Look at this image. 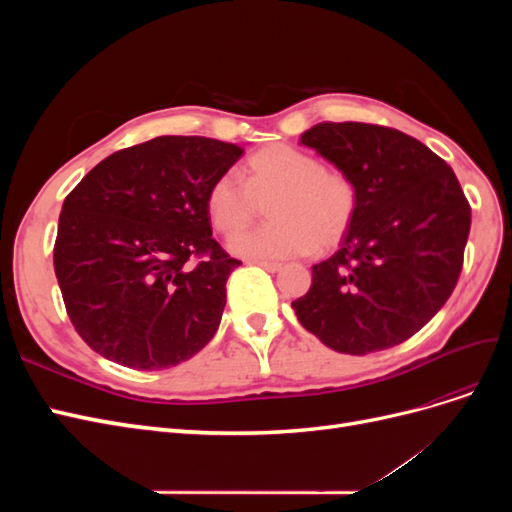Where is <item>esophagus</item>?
<instances>
[{
	"label": "esophagus",
	"mask_w": 512,
	"mask_h": 512,
	"mask_svg": "<svg viewBox=\"0 0 512 512\" xmlns=\"http://www.w3.org/2000/svg\"><path fill=\"white\" fill-rule=\"evenodd\" d=\"M256 265H258V267H262L265 271H271V273H275V271H280V269H282L280 262H271V260H256Z\"/></svg>",
	"instance_id": "obj_1"
}]
</instances>
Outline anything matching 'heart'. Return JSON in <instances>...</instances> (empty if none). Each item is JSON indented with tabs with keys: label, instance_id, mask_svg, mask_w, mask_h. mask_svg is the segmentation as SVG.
I'll return each instance as SVG.
<instances>
[{
	"label": "heart",
	"instance_id": "obj_1",
	"mask_svg": "<svg viewBox=\"0 0 512 512\" xmlns=\"http://www.w3.org/2000/svg\"><path fill=\"white\" fill-rule=\"evenodd\" d=\"M273 220L237 237L230 250L254 260H280L331 250L359 211V188L339 168H324L314 153L269 145L245 162V181L224 173L211 183L207 211L222 235L235 237L267 205Z\"/></svg>",
	"mask_w": 512,
	"mask_h": 512
}]
</instances>
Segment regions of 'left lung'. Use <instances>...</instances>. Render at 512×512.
Instances as JSON below:
<instances>
[{
  "mask_svg": "<svg viewBox=\"0 0 512 512\" xmlns=\"http://www.w3.org/2000/svg\"><path fill=\"white\" fill-rule=\"evenodd\" d=\"M301 145L354 179L359 211L339 250L312 267L294 314L344 354L406 342L440 312L463 267L472 209L453 168L376 123L322 121Z\"/></svg>",
  "mask_w": 512,
  "mask_h": 512,
  "instance_id": "1",
  "label": "left lung"
}]
</instances>
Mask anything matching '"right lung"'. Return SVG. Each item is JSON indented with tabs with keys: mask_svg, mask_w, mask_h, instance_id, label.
Masks as SVG:
<instances>
[{
	"mask_svg": "<svg viewBox=\"0 0 512 512\" xmlns=\"http://www.w3.org/2000/svg\"><path fill=\"white\" fill-rule=\"evenodd\" d=\"M241 156L215 138L158 136L104 158L66 196L53 265L91 350L153 371L211 342L241 260L211 237L207 192Z\"/></svg>",
	"mask_w": 512,
	"mask_h": 512,
	"instance_id": "add662e5",
	"label": "right lung"
}]
</instances>
